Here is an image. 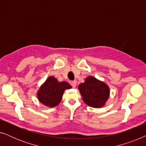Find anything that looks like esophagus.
Segmentation results:
<instances>
[{
  "mask_svg": "<svg viewBox=\"0 0 146 146\" xmlns=\"http://www.w3.org/2000/svg\"><path fill=\"white\" fill-rule=\"evenodd\" d=\"M76 81L74 80V81H72L71 82V86H72V88H75L76 86Z\"/></svg>",
  "mask_w": 146,
  "mask_h": 146,
  "instance_id": "esophagus-1",
  "label": "esophagus"
}]
</instances>
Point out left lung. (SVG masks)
Segmentation results:
<instances>
[{"instance_id": "left-lung-1", "label": "left lung", "mask_w": 146, "mask_h": 146, "mask_svg": "<svg viewBox=\"0 0 146 146\" xmlns=\"http://www.w3.org/2000/svg\"><path fill=\"white\" fill-rule=\"evenodd\" d=\"M78 89L84 102L93 108L102 107L109 97L110 90L105 83L89 76Z\"/></svg>"}]
</instances>
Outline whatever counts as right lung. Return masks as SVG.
Segmentation results:
<instances>
[{"instance_id": "1", "label": "right lung", "mask_w": 146, "mask_h": 146, "mask_svg": "<svg viewBox=\"0 0 146 146\" xmlns=\"http://www.w3.org/2000/svg\"><path fill=\"white\" fill-rule=\"evenodd\" d=\"M71 88L66 82H58L52 76L49 77L42 86L38 92V98L43 104L49 107H54L60 102L64 92Z\"/></svg>"}]
</instances>
